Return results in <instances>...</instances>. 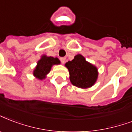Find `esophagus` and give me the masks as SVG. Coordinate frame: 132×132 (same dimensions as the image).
Listing matches in <instances>:
<instances>
[{
	"instance_id": "obj_1",
	"label": "esophagus",
	"mask_w": 132,
	"mask_h": 132,
	"mask_svg": "<svg viewBox=\"0 0 132 132\" xmlns=\"http://www.w3.org/2000/svg\"><path fill=\"white\" fill-rule=\"evenodd\" d=\"M60 61L62 62V64H64L65 62H66V58L65 57H61L60 58Z\"/></svg>"
}]
</instances>
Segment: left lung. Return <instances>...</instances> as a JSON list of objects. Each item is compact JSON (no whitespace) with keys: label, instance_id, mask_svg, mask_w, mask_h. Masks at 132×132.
Listing matches in <instances>:
<instances>
[{"label":"left lung","instance_id":"left-lung-1","mask_svg":"<svg viewBox=\"0 0 132 132\" xmlns=\"http://www.w3.org/2000/svg\"><path fill=\"white\" fill-rule=\"evenodd\" d=\"M65 66L69 71L70 82L78 88H89L97 81V68L86 62L82 55H75L74 59L66 62Z\"/></svg>","mask_w":132,"mask_h":132}]
</instances>
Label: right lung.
Instances as JSON below:
<instances>
[{
  "instance_id": "1",
  "label": "right lung",
  "mask_w": 132,
  "mask_h": 132,
  "mask_svg": "<svg viewBox=\"0 0 132 132\" xmlns=\"http://www.w3.org/2000/svg\"><path fill=\"white\" fill-rule=\"evenodd\" d=\"M60 61L57 57H48L43 55L40 60L37 62V66L33 71V75L39 79H45L46 75L50 73L53 65H58Z\"/></svg>"
}]
</instances>
